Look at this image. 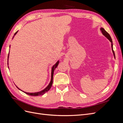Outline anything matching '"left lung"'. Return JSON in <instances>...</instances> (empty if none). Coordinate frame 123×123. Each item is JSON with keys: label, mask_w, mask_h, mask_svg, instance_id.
<instances>
[{"label": "left lung", "mask_w": 123, "mask_h": 123, "mask_svg": "<svg viewBox=\"0 0 123 123\" xmlns=\"http://www.w3.org/2000/svg\"><path fill=\"white\" fill-rule=\"evenodd\" d=\"M100 31L102 32V34L105 36L106 37H107L108 39L109 40V41L111 43V48H112V52H113V55H114V58H115V54H114V51H113V44H112V39H111V36H110V35H109V34L108 32H107L105 30V29H104V28H100Z\"/></svg>", "instance_id": "left-lung-1"}]
</instances>
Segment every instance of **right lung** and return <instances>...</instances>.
Returning a JSON list of instances; mask_svg holds the SVG:
<instances>
[{"mask_svg": "<svg viewBox=\"0 0 123 123\" xmlns=\"http://www.w3.org/2000/svg\"><path fill=\"white\" fill-rule=\"evenodd\" d=\"M17 32H18V31H17L15 33L14 36L17 34ZM14 36H13V37H14ZM9 54L8 55V59H9ZM58 64H59V61H58L56 62V64H55L54 65H53V66L52 67V71H51V81H50V82L49 84L48 85V86H47L45 89H44L43 90H42V91H39V92H35V93H28V92H24V91H23L21 90L20 89H19V88H18L16 86L17 88L18 89H19L20 90H21V91H23L24 93H26L27 94H28V95H31V96H38V95H43V94L45 93L46 92H48V91H49V90H50V88H51V87H52V83H53V74H54V70H55L56 68V67H57ZM8 68H9V67H8Z\"/></svg>", "mask_w": 123, "mask_h": 123, "instance_id": "add662e5", "label": "right lung"}]
</instances>
